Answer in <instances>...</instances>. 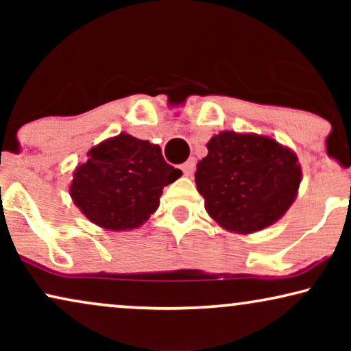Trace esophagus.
<instances>
[{"instance_id": "1", "label": "esophagus", "mask_w": 351, "mask_h": 351, "mask_svg": "<svg viewBox=\"0 0 351 351\" xmlns=\"http://www.w3.org/2000/svg\"><path fill=\"white\" fill-rule=\"evenodd\" d=\"M195 167H196V162H195L193 158H190L189 161H185L184 165H182L180 169L184 171V174H185L186 177H190V176L193 174V172H195Z\"/></svg>"}]
</instances>
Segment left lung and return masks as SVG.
<instances>
[{"mask_svg": "<svg viewBox=\"0 0 351 351\" xmlns=\"http://www.w3.org/2000/svg\"><path fill=\"white\" fill-rule=\"evenodd\" d=\"M195 182L219 227L251 234L271 227L299 195L302 166L289 147L270 136L222 131L208 142Z\"/></svg>", "mask_w": 351, "mask_h": 351, "instance_id": "1", "label": "left lung"}]
</instances>
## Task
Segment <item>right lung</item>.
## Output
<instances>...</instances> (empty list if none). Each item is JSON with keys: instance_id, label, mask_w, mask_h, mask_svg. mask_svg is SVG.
I'll list each match as a JSON object with an SVG mask.
<instances>
[{"instance_id": "right-lung-1", "label": "right lung", "mask_w": 351, "mask_h": 351, "mask_svg": "<svg viewBox=\"0 0 351 351\" xmlns=\"http://www.w3.org/2000/svg\"><path fill=\"white\" fill-rule=\"evenodd\" d=\"M180 176L165 161L160 145L119 132L90 148L88 161L73 171L69 193L89 222L128 232L156 213L162 189Z\"/></svg>"}]
</instances>
